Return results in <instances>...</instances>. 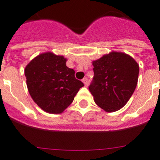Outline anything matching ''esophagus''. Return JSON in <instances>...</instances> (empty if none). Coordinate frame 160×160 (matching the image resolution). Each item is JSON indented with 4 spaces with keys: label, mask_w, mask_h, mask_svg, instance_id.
I'll use <instances>...</instances> for the list:
<instances>
[{
    "label": "esophagus",
    "mask_w": 160,
    "mask_h": 160,
    "mask_svg": "<svg viewBox=\"0 0 160 160\" xmlns=\"http://www.w3.org/2000/svg\"><path fill=\"white\" fill-rule=\"evenodd\" d=\"M82 81H83V83L85 84V86H87L88 84H89V80H88L87 78H84V79L82 80Z\"/></svg>",
    "instance_id": "esophagus-1"
}]
</instances>
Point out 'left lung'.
Returning a JSON list of instances; mask_svg holds the SVG:
<instances>
[{
  "label": "left lung",
  "mask_w": 160,
  "mask_h": 160,
  "mask_svg": "<svg viewBox=\"0 0 160 160\" xmlns=\"http://www.w3.org/2000/svg\"><path fill=\"white\" fill-rule=\"evenodd\" d=\"M94 77L89 90L98 106L114 112L124 106L133 95L139 76V65L129 55L111 52L93 61Z\"/></svg>",
  "instance_id": "obj_1"
}]
</instances>
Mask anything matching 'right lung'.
Wrapping results in <instances>:
<instances>
[{
	"mask_svg": "<svg viewBox=\"0 0 160 160\" xmlns=\"http://www.w3.org/2000/svg\"><path fill=\"white\" fill-rule=\"evenodd\" d=\"M66 59L51 52L41 54L25 69L31 98L39 107L51 114L62 113L84 86L75 79V70L65 65Z\"/></svg>",
	"mask_w": 160,
	"mask_h": 160,
	"instance_id": "1",
	"label": "right lung"
}]
</instances>
